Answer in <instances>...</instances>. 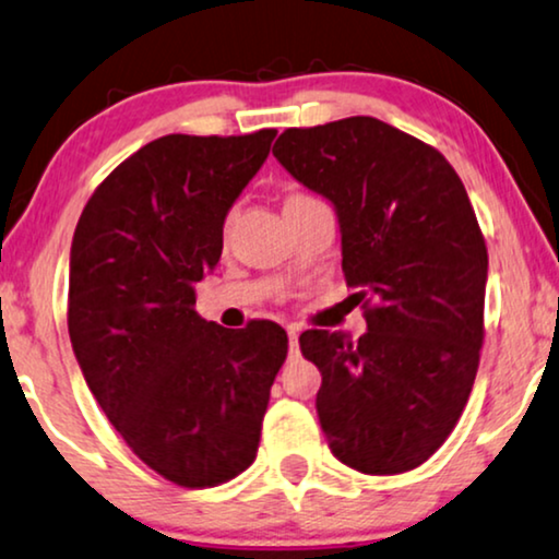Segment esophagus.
Segmentation results:
<instances>
[{
	"label": "esophagus",
	"mask_w": 559,
	"mask_h": 559,
	"mask_svg": "<svg viewBox=\"0 0 559 559\" xmlns=\"http://www.w3.org/2000/svg\"><path fill=\"white\" fill-rule=\"evenodd\" d=\"M288 345H292V357L299 355V326L288 324Z\"/></svg>",
	"instance_id": "1"
}]
</instances>
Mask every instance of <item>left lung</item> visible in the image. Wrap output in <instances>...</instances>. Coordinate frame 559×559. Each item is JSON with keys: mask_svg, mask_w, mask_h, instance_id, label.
Here are the masks:
<instances>
[{"mask_svg": "<svg viewBox=\"0 0 559 559\" xmlns=\"http://www.w3.org/2000/svg\"><path fill=\"white\" fill-rule=\"evenodd\" d=\"M275 160L330 199L342 271L368 332L307 330L322 373L317 414L332 455L368 475L429 460L463 414L483 347L488 250L455 168L376 117L292 128Z\"/></svg>", "mask_w": 559, "mask_h": 559, "instance_id": "8db88e82", "label": "left lung"}]
</instances>
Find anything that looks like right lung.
Returning a JSON list of instances; mask_svg holds the SVG:
<instances>
[{
  "mask_svg": "<svg viewBox=\"0 0 559 559\" xmlns=\"http://www.w3.org/2000/svg\"><path fill=\"white\" fill-rule=\"evenodd\" d=\"M273 138L153 140L96 186L73 233L69 334L81 373L130 450L183 488L252 465L288 353L275 322L225 330L193 311L229 206Z\"/></svg>",
  "mask_w": 559,
  "mask_h": 559,
  "instance_id": "add662e5",
  "label": "right lung"
}]
</instances>
